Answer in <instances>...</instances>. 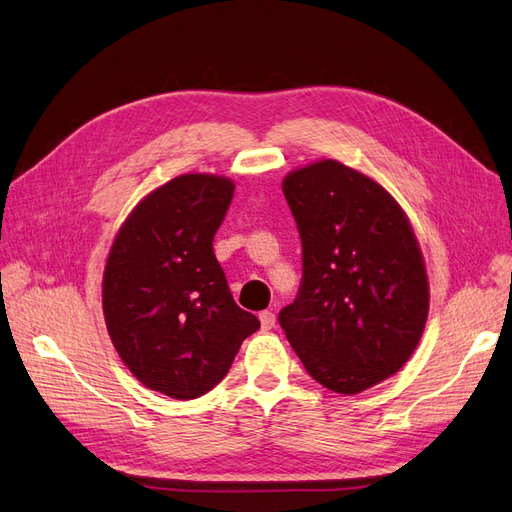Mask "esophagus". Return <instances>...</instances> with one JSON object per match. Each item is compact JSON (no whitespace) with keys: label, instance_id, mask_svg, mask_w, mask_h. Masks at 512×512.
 I'll list each match as a JSON object with an SVG mask.
<instances>
[{"label":"esophagus","instance_id":"34e87169","mask_svg":"<svg viewBox=\"0 0 512 512\" xmlns=\"http://www.w3.org/2000/svg\"><path fill=\"white\" fill-rule=\"evenodd\" d=\"M275 313L273 311H262L260 313V326H262V330H271V328H275Z\"/></svg>","mask_w":512,"mask_h":512}]
</instances>
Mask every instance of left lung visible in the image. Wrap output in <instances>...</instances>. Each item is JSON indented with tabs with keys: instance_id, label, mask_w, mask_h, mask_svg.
Wrapping results in <instances>:
<instances>
[{
	"instance_id": "1",
	"label": "left lung",
	"mask_w": 512,
	"mask_h": 512,
	"mask_svg": "<svg viewBox=\"0 0 512 512\" xmlns=\"http://www.w3.org/2000/svg\"><path fill=\"white\" fill-rule=\"evenodd\" d=\"M284 195L303 245V277L279 311L307 373L358 394L398 373L428 317V277L413 228L377 182L337 161L290 173Z\"/></svg>"
}]
</instances>
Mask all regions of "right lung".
I'll return each instance as SVG.
<instances>
[{
	"mask_svg": "<svg viewBox=\"0 0 512 512\" xmlns=\"http://www.w3.org/2000/svg\"><path fill=\"white\" fill-rule=\"evenodd\" d=\"M235 184L186 173L122 224L103 273V313L122 362L150 390L192 400L216 387L260 328L228 288L214 235Z\"/></svg>",
	"mask_w": 512,
	"mask_h": 512,
	"instance_id": "1",
	"label": "right lung"
}]
</instances>
